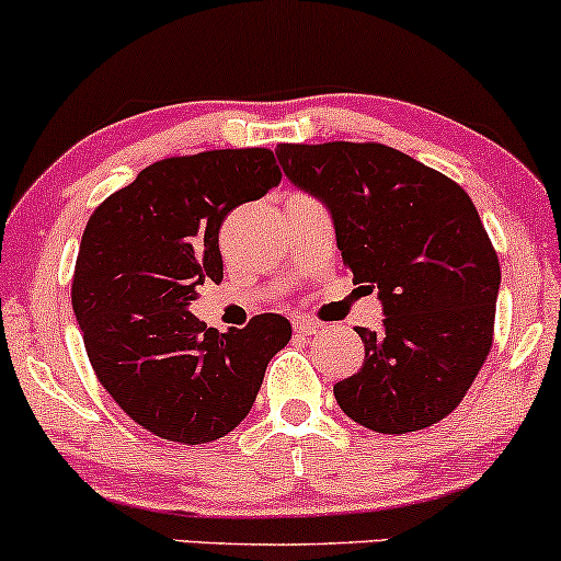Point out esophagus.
<instances>
[{"mask_svg": "<svg viewBox=\"0 0 561 561\" xmlns=\"http://www.w3.org/2000/svg\"><path fill=\"white\" fill-rule=\"evenodd\" d=\"M294 331L301 333V336H312V333L320 331V323L318 320H310L305 318V314H299V318L294 320Z\"/></svg>", "mask_w": 561, "mask_h": 561, "instance_id": "34e87169", "label": "esophagus"}]
</instances>
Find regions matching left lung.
Segmentation results:
<instances>
[{"label":"left lung","mask_w":561,"mask_h":561,"mask_svg":"<svg viewBox=\"0 0 561 561\" xmlns=\"http://www.w3.org/2000/svg\"><path fill=\"white\" fill-rule=\"evenodd\" d=\"M294 185L329 206L355 283L379 288L383 329L333 383L365 430L405 434L456 411L493 347L501 264L458 182L381 142L278 145Z\"/></svg>","instance_id":"1"}]
</instances>
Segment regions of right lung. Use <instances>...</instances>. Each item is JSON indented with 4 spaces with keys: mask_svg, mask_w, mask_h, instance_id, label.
Here are the masks:
<instances>
[{
    "mask_svg": "<svg viewBox=\"0 0 561 561\" xmlns=\"http://www.w3.org/2000/svg\"><path fill=\"white\" fill-rule=\"evenodd\" d=\"M267 148L204 150L145 167L92 211L71 301L105 392L169 443L225 437L249 416L270 357L291 339L283 314L206 329L191 305L222 280L219 228L280 182Z\"/></svg>",
    "mask_w": 561,
    "mask_h": 561,
    "instance_id": "1",
    "label": "right lung"
}]
</instances>
